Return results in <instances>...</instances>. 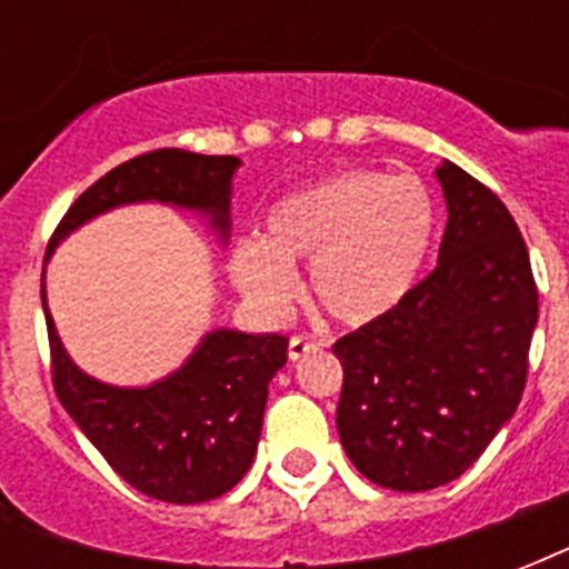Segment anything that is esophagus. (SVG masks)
Listing matches in <instances>:
<instances>
[{"instance_id":"34e87169","label":"esophagus","mask_w":569,"mask_h":569,"mask_svg":"<svg viewBox=\"0 0 569 569\" xmlns=\"http://www.w3.org/2000/svg\"><path fill=\"white\" fill-rule=\"evenodd\" d=\"M321 342H316V339H307V337H292L289 339V360L292 363H298V360H303L307 355H312V351H319Z\"/></svg>"}]
</instances>
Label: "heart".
<instances>
[{
    "label": "heart",
    "mask_w": 569,
    "mask_h": 569,
    "mask_svg": "<svg viewBox=\"0 0 569 569\" xmlns=\"http://www.w3.org/2000/svg\"><path fill=\"white\" fill-rule=\"evenodd\" d=\"M433 230V200L416 177L357 168L271 206L266 232L236 241L227 271L259 310L280 312L298 295L295 262H312L321 307L360 328L413 295Z\"/></svg>",
    "instance_id": "obj_1"
}]
</instances>
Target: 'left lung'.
<instances>
[{"mask_svg":"<svg viewBox=\"0 0 569 569\" xmlns=\"http://www.w3.org/2000/svg\"><path fill=\"white\" fill-rule=\"evenodd\" d=\"M449 221L431 277L333 346L337 431L369 481L422 493L460 478L511 422L538 328V286L511 212L458 164L433 168Z\"/></svg>","mask_w":569,"mask_h":569,"instance_id":"8db88e82","label":"left lung"}]
</instances>
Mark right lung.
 Segmentation results:
<instances>
[{"instance_id": "right-lung-1", "label": "right lung", "mask_w": 569, "mask_h": 569, "mask_svg": "<svg viewBox=\"0 0 569 569\" xmlns=\"http://www.w3.org/2000/svg\"><path fill=\"white\" fill-rule=\"evenodd\" d=\"M236 156L156 150L118 164L97 180L58 223L47 262L67 236L120 206L159 203L200 214L218 244L230 241ZM56 396L93 449L138 493L171 505L218 499L239 485L257 458L268 383L286 366L280 333L209 330L180 369L144 383L118 387L73 363L47 307L40 274Z\"/></svg>"}]
</instances>
